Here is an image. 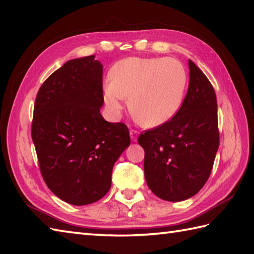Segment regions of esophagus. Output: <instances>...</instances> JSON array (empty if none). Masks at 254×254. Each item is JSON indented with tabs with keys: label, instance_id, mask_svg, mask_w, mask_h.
I'll return each instance as SVG.
<instances>
[{
	"label": "esophagus",
	"instance_id": "1",
	"mask_svg": "<svg viewBox=\"0 0 254 254\" xmlns=\"http://www.w3.org/2000/svg\"><path fill=\"white\" fill-rule=\"evenodd\" d=\"M130 136H131V139L133 142H136L137 141V136H138V132L135 131V130H131L130 131Z\"/></svg>",
	"mask_w": 254,
	"mask_h": 254
}]
</instances>
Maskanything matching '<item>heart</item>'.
<instances>
[{"label": "heart", "mask_w": 254, "mask_h": 254, "mask_svg": "<svg viewBox=\"0 0 254 254\" xmlns=\"http://www.w3.org/2000/svg\"><path fill=\"white\" fill-rule=\"evenodd\" d=\"M105 85L104 100L119 117L130 97L131 110L148 127L168 122L180 109L187 88L185 66L167 58H127L117 62Z\"/></svg>", "instance_id": "obj_1"}]
</instances>
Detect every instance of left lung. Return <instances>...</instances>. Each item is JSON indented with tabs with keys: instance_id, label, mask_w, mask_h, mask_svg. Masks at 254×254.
Listing matches in <instances>:
<instances>
[{
	"instance_id": "obj_1",
	"label": "left lung",
	"mask_w": 254,
	"mask_h": 254,
	"mask_svg": "<svg viewBox=\"0 0 254 254\" xmlns=\"http://www.w3.org/2000/svg\"><path fill=\"white\" fill-rule=\"evenodd\" d=\"M190 80L182 106L170 121L139 135L145 179L161 199L180 202L201 190L219 146L217 100L208 78L189 60Z\"/></svg>"
}]
</instances>
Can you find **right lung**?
<instances>
[{
	"label": "right lung",
	"instance_id": "right-lung-1",
	"mask_svg": "<svg viewBox=\"0 0 254 254\" xmlns=\"http://www.w3.org/2000/svg\"><path fill=\"white\" fill-rule=\"evenodd\" d=\"M102 64L69 60L38 91L31 137L48 188L68 204L87 205L111 187L112 168L130 146L128 128L102 118Z\"/></svg>",
	"mask_w": 254,
	"mask_h": 254
}]
</instances>
